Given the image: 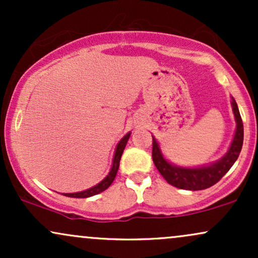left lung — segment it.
Here are the masks:
<instances>
[{
	"label": "left lung",
	"instance_id": "left-lung-1",
	"mask_svg": "<svg viewBox=\"0 0 258 258\" xmlns=\"http://www.w3.org/2000/svg\"><path fill=\"white\" fill-rule=\"evenodd\" d=\"M232 108L236 122L235 135H234L232 144L223 158L206 166L180 167L171 164L164 158L159 143L153 137V161L168 184L179 189H186V190H203L216 184L230 170L234 162L239 158L242 148V141H244V126H242L238 104L234 98H232Z\"/></svg>",
	"mask_w": 258,
	"mask_h": 258
}]
</instances>
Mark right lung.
Here are the masks:
<instances>
[{
    "label": "right lung",
    "instance_id": "right-lung-1",
    "mask_svg": "<svg viewBox=\"0 0 258 258\" xmlns=\"http://www.w3.org/2000/svg\"><path fill=\"white\" fill-rule=\"evenodd\" d=\"M130 136H131V132H128L127 135L123 136V138L117 143L116 149H115V154H114V159H112V166L110 168V172L108 173V176L105 177L102 182H99L98 184L92 186L90 189H86L84 191H79V193H67L64 194L65 197L69 198H90L93 197V195L102 193L104 191L105 189H108L112 182H114L115 177H116L117 170H119V165H120V160H121V155H122L123 149H125L127 141H128Z\"/></svg>",
    "mask_w": 258,
    "mask_h": 258
}]
</instances>
